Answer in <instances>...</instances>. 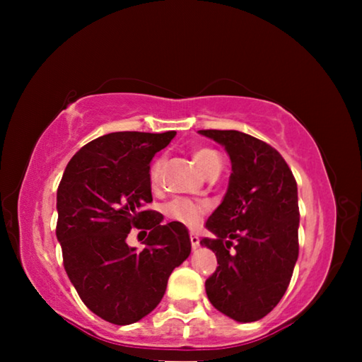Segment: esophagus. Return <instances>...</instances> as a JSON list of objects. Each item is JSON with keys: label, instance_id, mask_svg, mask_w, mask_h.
<instances>
[{"label": "esophagus", "instance_id": "1", "mask_svg": "<svg viewBox=\"0 0 362 362\" xmlns=\"http://www.w3.org/2000/svg\"><path fill=\"white\" fill-rule=\"evenodd\" d=\"M189 241H192L193 250L199 247V238H198V235H196V233H189Z\"/></svg>", "mask_w": 362, "mask_h": 362}]
</instances>
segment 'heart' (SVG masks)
<instances>
[{"label": "heart", "mask_w": 362, "mask_h": 362, "mask_svg": "<svg viewBox=\"0 0 362 362\" xmlns=\"http://www.w3.org/2000/svg\"><path fill=\"white\" fill-rule=\"evenodd\" d=\"M193 161L196 163V166L199 168V170H203V174L206 175L211 174L212 170L222 168V158H220L216 150L209 148V146H199V148L193 150ZM163 166V159H156V161L153 163V166L150 169V180L153 183V187H158L159 182H161ZM204 211L206 206L203 203H196V201H192L188 198H175L166 206V214L170 218H174L177 222L188 226L198 225Z\"/></svg>", "instance_id": "1"}]
</instances>
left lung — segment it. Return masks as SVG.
Instances as JSON below:
<instances>
[{
  "label": "left lung",
  "instance_id": "left-lung-1",
  "mask_svg": "<svg viewBox=\"0 0 362 362\" xmlns=\"http://www.w3.org/2000/svg\"><path fill=\"white\" fill-rule=\"evenodd\" d=\"M198 132L222 145L231 161L228 188L206 222L216 238L201 240L218 263L206 281L207 298L238 322L259 321L283 298L298 257L297 182L262 140L240 131Z\"/></svg>",
  "mask_w": 362,
  "mask_h": 362
}]
</instances>
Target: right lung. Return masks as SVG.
Returning <instances> with one entry per match:
<instances>
[{
	"mask_svg": "<svg viewBox=\"0 0 362 362\" xmlns=\"http://www.w3.org/2000/svg\"><path fill=\"white\" fill-rule=\"evenodd\" d=\"M174 131L112 132L84 145L57 189V241L64 267L84 305L118 326L137 322L166 292L173 269L192 252L187 226L163 225L151 203L150 163ZM132 226L150 229L146 249L127 246Z\"/></svg>",
	"mask_w": 362,
	"mask_h": 362,
	"instance_id": "obj_1",
	"label": "right lung"
}]
</instances>
